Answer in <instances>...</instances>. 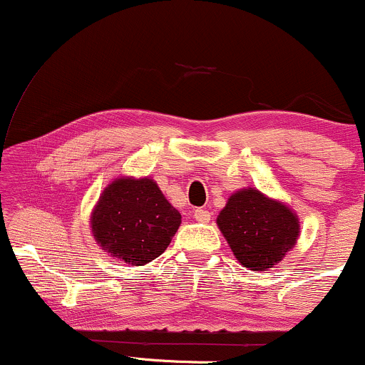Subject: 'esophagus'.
<instances>
[{"instance_id": "esophagus-1", "label": "esophagus", "mask_w": 365, "mask_h": 365, "mask_svg": "<svg viewBox=\"0 0 365 365\" xmlns=\"http://www.w3.org/2000/svg\"><path fill=\"white\" fill-rule=\"evenodd\" d=\"M194 217L195 221H199V223H209V220H211V212L207 211V209H195L194 211Z\"/></svg>"}]
</instances>
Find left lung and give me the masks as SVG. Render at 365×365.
Here are the masks:
<instances>
[{
    "label": "left lung",
    "instance_id": "8db88e82",
    "mask_svg": "<svg viewBox=\"0 0 365 365\" xmlns=\"http://www.w3.org/2000/svg\"><path fill=\"white\" fill-rule=\"evenodd\" d=\"M216 225L237 261L250 271H267L282 262L300 235L297 212L254 187L233 192Z\"/></svg>",
    "mask_w": 365,
    "mask_h": 365
}]
</instances>
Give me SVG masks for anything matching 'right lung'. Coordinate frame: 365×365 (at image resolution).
<instances>
[{"label":"right lung","instance_id":"right-lung-1","mask_svg":"<svg viewBox=\"0 0 365 365\" xmlns=\"http://www.w3.org/2000/svg\"><path fill=\"white\" fill-rule=\"evenodd\" d=\"M89 223L104 252L130 266H144L165 252L182 215L150 177H118L104 187Z\"/></svg>","mask_w":365,"mask_h":365}]
</instances>
